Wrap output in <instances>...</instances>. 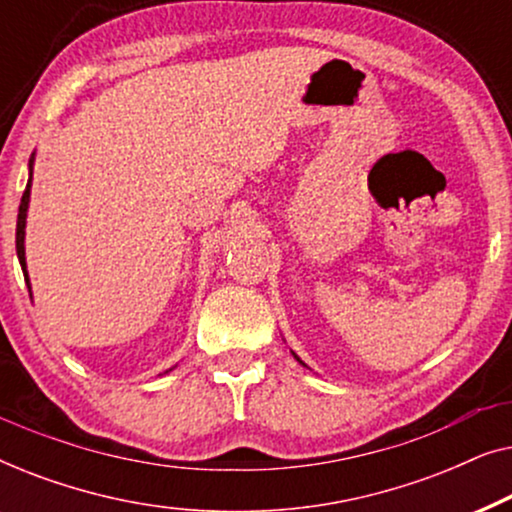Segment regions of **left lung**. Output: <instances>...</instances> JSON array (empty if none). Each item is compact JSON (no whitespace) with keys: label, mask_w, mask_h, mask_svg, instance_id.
<instances>
[{"label":"left lung","mask_w":512,"mask_h":512,"mask_svg":"<svg viewBox=\"0 0 512 512\" xmlns=\"http://www.w3.org/2000/svg\"><path fill=\"white\" fill-rule=\"evenodd\" d=\"M293 356H296V354H293ZM296 359H298V356H296ZM300 361V359H298ZM300 363H303V361H300ZM303 366H305V363H303Z\"/></svg>","instance_id":"obj_1"}]
</instances>
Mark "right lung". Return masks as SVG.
I'll return each mask as SVG.
<instances>
[{
    "mask_svg": "<svg viewBox=\"0 0 512 512\" xmlns=\"http://www.w3.org/2000/svg\"><path fill=\"white\" fill-rule=\"evenodd\" d=\"M30 188H32V158H30V181H27L23 198H20L18 223H16V251H18L20 268H23L27 289H30V279H27V268H25V219H27V205H30ZM30 296H32V293H30Z\"/></svg>",
    "mask_w": 512,
    "mask_h": 512,
    "instance_id": "1",
    "label": "right lung"
}]
</instances>
